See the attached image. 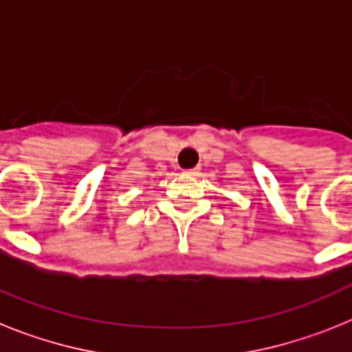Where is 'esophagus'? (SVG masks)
I'll return each mask as SVG.
<instances>
[{
  "label": "esophagus",
  "instance_id": "1",
  "mask_svg": "<svg viewBox=\"0 0 352 352\" xmlns=\"http://www.w3.org/2000/svg\"><path fill=\"white\" fill-rule=\"evenodd\" d=\"M185 174H186V176H197L199 170L197 169H188V170H185Z\"/></svg>",
  "mask_w": 352,
  "mask_h": 352
}]
</instances>
